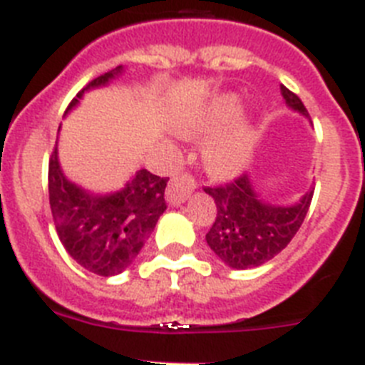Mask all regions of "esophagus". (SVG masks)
<instances>
[{
    "label": "esophagus",
    "instance_id": "1",
    "mask_svg": "<svg viewBox=\"0 0 365 365\" xmlns=\"http://www.w3.org/2000/svg\"><path fill=\"white\" fill-rule=\"evenodd\" d=\"M193 190H195V179L190 173H179V175L172 177L166 188L168 202L180 205V202H185L188 199Z\"/></svg>",
    "mask_w": 365,
    "mask_h": 365
}]
</instances>
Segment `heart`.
Segmentation results:
<instances>
[{
  "label": "heart",
  "mask_w": 365,
  "mask_h": 365,
  "mask_svg": "<svg viewBox=\"0 0 365 365\" xmlns=\"http://www.w3.org/2000/svg\"><path fill=\"white\" fill-rule=\"evenodd\" d=\"M237 113H240L237 100L232 96H222L215 100L197 124H193V131L214 130L217 125L230 122ZM248 153H250V135L243 128H235L208 144L206 164L217 175H232L243 168Z\"/></svg>",
  "instance_id": "b5f03b06"
}]
</instances>
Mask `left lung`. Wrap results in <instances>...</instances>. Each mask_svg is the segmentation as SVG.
Returning <instances> with one entry per match:
<instances>
[{
  "instance_id": "8db88e82",
  "label": "left lung",
  "mask_w": 365,
  "mask_h": 365,
  "mask_svg": "<svg viewBox=\"0 0 365 365\" xmlns=\"http://www.w3.org/2000/svg\"><path fill=\"white\" fill-rule=\"evenodd\" d=\"M285 102L296 111L307 109L296 93L282 86ZM217 206V215L206 234V243L232 269H252L279 254L302 227L312 201V190L292 206L265 202L254 192L248 175L219 186H205Z\"/></svg>"
}]
</instances>
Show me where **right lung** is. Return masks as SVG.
Returning <instances> with one entry per match:
<instances>
[{
	"instance_id": "add662e5",
	"label": "right lung",
	"mask_w": 365,
	"mask_h": 365,
	"mask_svg": "<svg viewBox=\"0 0 365 365\" xmlns=\"http://www.w3.org/2000/svg\"><path fill=\"white\" fill-rule=\"evenodd\" d=\"M122 67L100 74L71 100L76 106L86 89L106 86ZM168 179L140 170L122 192L91 195L63 177L56 148L49 159V205L58 237L78 265L98 276L124 272L166 210Z\"/></svg>"
}]
</instances>
